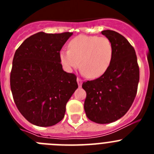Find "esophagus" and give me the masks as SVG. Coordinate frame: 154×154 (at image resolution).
Returning a JSON list of instances; mask_svg holds the SVG:
<instances>
[{
  "instance_id": "1",
  "label": "esophagus",
  "mask_w": 154,
  "mask_h": 154,
  "mask_svg": "<svg viewBox=\"0 0 154 154\" xmlns=\"http://www.w3.org/2000/svg\"><path fill=\"white\" fill-rule=\"evenodd\" d=\"M77 82H78L79 87H81L82 83V80L80 78H77Z\"/></svg>"
}]
</instances>
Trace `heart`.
<instances>
[{"label":"heart","mask_w":154,"mask_h":154,"mask_svg":"<svg viewBox=\"0 0 154 154\" xmlns=\"http://www.w3.org/2000/svg\"><path fill=\"white\" fill-rule=\"evenodd\" d=\"M113 48L106 37L82 35L69 42V50H61L58 54L62 67L68 72L79 66L82 73L90 79L103 75L109 67Z\"/></svg>","instance_id":"heart-1"}]
</instances>
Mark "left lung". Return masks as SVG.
I'll list each match as a JSON object with an SVG mask.
<instances>
[{
  "label": "left lung",
  "instance_id": "left-lung-1",
  "mask_svg": "<svg viewBox=\"0 0 154 154\" xmlns=\"http://www.w3.org/2000/svg\"><path fill=\"white\" fill-rule=\"evenodd\" d=\"M102 34L112 42V62L103 75L84 82L82 86L86 92L87 117L105 124L120 119L130 109L137 92L140 69L135 50L125 37L111 30Z\"/></svg>",
  "mask_w": 154,
  "mask_h": 154
}]
</instances>
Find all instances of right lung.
<instances>
[{
    "label": "right lung",
    "instance_id": "add662e5",
    "mask_svg": "<svg viewBox=\"0 0 154 154\" xmlns=\"http://www.w3.org/2000/svg\"><path fill=\"white\" fill-rule=\"evenodd\" d=\"M72 32L31 35L16 50L10 84L14 101L28 122L54 126L63 119L65 106L78 84L62 69L58 54Z\"/></svg>",
    "mask_w": 154,
    "mask_h": 154
}]
</instances>
